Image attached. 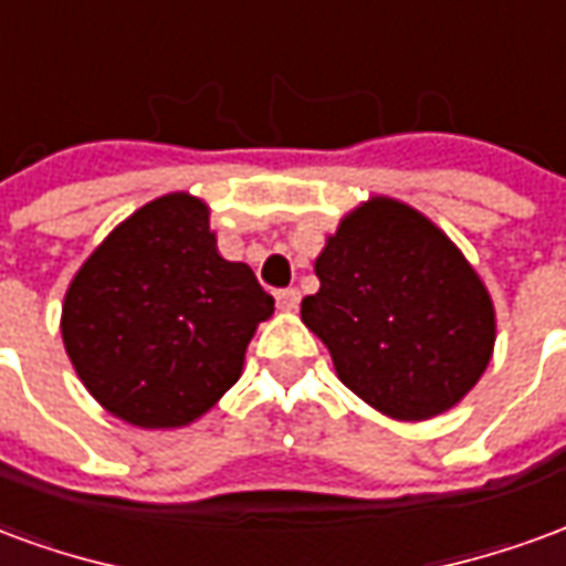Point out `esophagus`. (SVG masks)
I'll use <instances>...</instances> for the list:
<instances>
[{"label": "esophagus", "instance_id": "esophagus-1", "mask_svg": "<svg viewBox=\"0 0 566 566\" xmlns=\"http://www.w3.org/2000/svg\"><path fill=\"white\" fill-rule=\"evenodd\" d=\"M275 300H279V308H284V312H294V308L300 306V291H296V287H287V291H279Z\"/></svg>", "mask_w": 566, "mask_h": 566}]
</instances>
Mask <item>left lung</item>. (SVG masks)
<instances>
[{
  "label": "left lung",
  "mask_w": 566,
  "mask_h": 566,
  "mask_svg": "<svg viewBox=\"0 0 566 566\" xmlns=\"http://www.w3.org/2000/svg\"><path fill=\"white\" fill-rule=\"evenodd\" d=\"M318 294L300 315L348 391L381 416L427 421L473 391L494 355L497 315L461 248L421 211L369 197L315 260Z\"/></svg>",
  "instance_id": "left-lung-1"
}]
</instances>
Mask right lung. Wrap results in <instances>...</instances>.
I'll return each instance as SVG.
<instances>
[{"label": "right lung", "mask_w": 566, "mask_h": 566, "mask_svg": "<svg viewBox=\"0 0 566 566\" xmlns=\"http://www.w3.org/2000/svg\"><path fill=\"white\" fill-rule=\"evenodd\" d=\"M275 312L248 263L223 260L209 206L150 199L81 263L60 333L93 400L145 430L193 424L242 376L260 321Z\"/></svg>", "instance_id": "obj_1"}]
</instances>
